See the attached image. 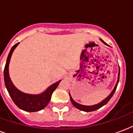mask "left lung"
Wrapping results in <instances>:
<instances>
[{
    "instance_id": "8db88e82",
    "label": "left lung",
    "mask_w": 133,
    "mask_h": 133,
    "mask_svg": "<svg viewBox=\"0 0 133 133\" xmlns=\"http://www.w3.org/2000/svg\"><path fill=\"white\" fill-rule=\"evenodd\" d=\"M101 41L104 44H105L107 46H109L108 44H107L105 42L103 41L102 39H100ZM119 74H120V69L119 70V74H118V79H117V82L116 83V85H115V88L113 89V90L112 91L110 94V95L108 96H107V97L105 98L104 100H103L101 102H100L96 104V105H81V104L78 103L77 102H76L74 101L72 97L71 96V94L69 93V96H70V99H71V101L72 104L74 105V107H76V108L78 109V110H82V111H84V112H91V111H95L98 109L101 108V107H103V105H105L110 100V98L112 97V96L114 95V94H115V91H116V89H117V85H118V83H119Z\"/></svg>"
}]
</instances>
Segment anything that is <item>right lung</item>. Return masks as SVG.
Segmentation results:
<instances>
[{
  "label": "right lung",
  "instance_id": "right-lung-1",
  "mask_svg": "<svg viewBox=\"0 0 133 133\" xmlns=\"http://www.w3.org/2000/svg\"><path fill=\"white\" fill-rule=\"evenodd\" d=\"M18 44L19 42L12 46L6 61L5 66L4 69V81L5 87L8 89V93L12 98V101L17 107L26 112H37L47 106L50 101L52 92L55 91L61 81H57L51 85L44 92L39 94H30L23 93L20 90H18L12 83L9 74V64L12 52H14V49Z\"/></svg>",
  "mask_w": 133,
  "mask_h": 133
}]
</instances>
